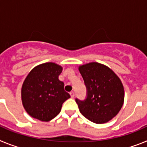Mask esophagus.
Segmentation results:
<instances>
[{
  "label": "esophagus",
  "mask_w": 147,
  "mask_h": 147,
  "mask_svg": "<svg viewBox=\"0 0 147 147\" xmlns=\"http://www.w3.org/2000/svg\"><path fill=\"white\" fill-rule=\"evenodd\" d=\"M70 94H71V97L72 98H74V92H71V93H70Z\"/></svg>",
  "instance_id": "obj_1"
}]
</instances>
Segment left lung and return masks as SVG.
Segmentation results:
<instances>
[{"mask_svg":"<svg viewBox=\"0 0 147 147\" xmlns=\"http://www.w3.org/2000/svg\"><path fill=\"white\" fill-rule=\"evenodd\" d=\"M79 70L88 91L86 99H76L80 113L96 124L108 122L119 113L124 104L121 81L113 70L98 62L80 65Z\"/></svg>","mask_w":147,"mask_h":147,"instance_id":"obj_1","label":"left lung"}]
</instances>
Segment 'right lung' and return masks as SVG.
Instances as JSON below:
<instances>
[{
    "label": "right lung",
    "mask_w": 147,
    "mask_h": 147,
    "mask_svg": "<svg viewBox=\"0 0 147 147\" xmlns=\"http://www.w3.org/2000/svg\"><path fill=\"white\" fill-rule=\"evenodd\" d=\"M62 67L45 62L34 67L21 88L23 106L27 113L41 121H49L60 113L62 104L71 97L59 80Z\"/></svg>",
    "instance_id": "right-lung-1"
}]
</instances>
